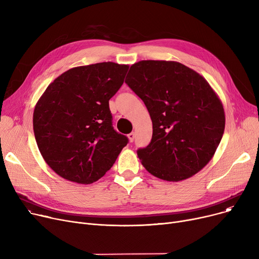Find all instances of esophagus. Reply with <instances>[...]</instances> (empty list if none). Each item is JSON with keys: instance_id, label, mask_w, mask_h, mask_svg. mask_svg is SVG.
<instances>
[{"instance_id": "1", "label": "esophagus", "mask_w": 259, "mask_h": 259, "mask_svg": "<svg viewBox=\"0 0 259 259\" xmlns=\"http://www.w3.org/2000/svg\"><path fill=\"white\" fill-rule=\"evenodd\" d=\"M134 138H135V134H134V132H131L130 134H128V139H129L130 143H132V142L134 141Z\"/></svg>"}]
</instances>
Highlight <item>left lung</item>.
Here are the masks:
<instances>
[{
  "label": "left lung",
  "instance_id": "1",
  "mask_svg": "<svg viewBox=\"0 0 259 259\" xmlns=\"http://www.w3.org/2000/svg\"><path fill=\"white\" fill-rule=\"evenodd\" d=\"M125 83L143 100L152 119V139L138 155L148 172L180 182L205 167L225 130L221 100L208 81L189 67L167 61H141Z\"/></svg>",
  "mask_w": 259,
  "mask_h": 259
}]
</instances>
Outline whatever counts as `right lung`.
I'll list each match as a JSON object with an SVG mask.
<instances>
[{
    "label": "right lung",
    "instance_id": "add662e5",
    "mask_svg": "<svg viewBox=\"0 0 259 259\" xmlns=\"http://www.w3.org/2000/svg\"><path fill=\"white\" fill-rule=\"evenodd\" d=\"M128 65L75 67L54 79L35 105L33 132L47 165L63 179L92 184L113 166L129 140L112 126L109 100Z\"/></svg>",
    "mask_w": 259,
    "mask_h": 259
}]
</instances>
